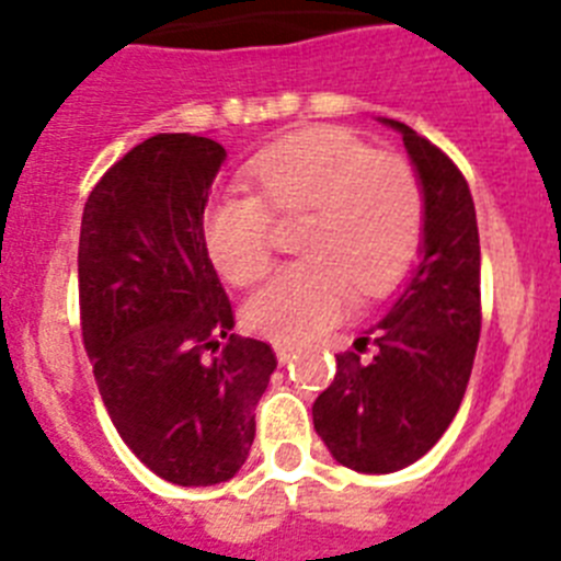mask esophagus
Listing matches in <instances>:
<instances>
[{
    "mask_svg": "<svg viewBox=\"0 0 561 561\" xmlns=\"http://www.w3.org/2000/svg\"><path fill=\"white\" fill-rule=\"evenodd\" d=\"M272 348H275V356H277V362H280V365L291 362V356H295V345H291V342H280V340H277L275 345H272Z\"/></svg>",
    "mask_w": 561,
    "mask_h": 561,
    "instance_id": "34e87169",
    "label": "esophagus"
}]
</instances>
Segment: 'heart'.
Wrapping results in <instances>:
<instances>
[{
	"instance_id": "obj_1",
	"label": "heart",
	"mask_w": 561,
	"mask_h": 561,
	"mask_svg": "<svg viewBox=\"0 0 561 561\" xmlns=\"http://www.w3.org/2000/svg\"><path fill=\"white\" fill-rule=\"evenodd\" d=\"M257 193L227 191L205 213L210 257L232 284H255L272 264L275 217L304 216V261L286 264L247 300L257 334L300 342L345 311L351 289L376 297L404 275L424 230L419 173L345 128H311L261 151Z\"/></svg>"
}]
</instances>
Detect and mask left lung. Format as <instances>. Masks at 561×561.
Masks as SVG:
<instances>
[{
  "label": "left lung",
  "mask_w": 561,
  "mask_h": 561,
  "mask_svg": "<svg viewBox=\"0 0 561 561\" xmlns=\"http://www.w3.org/2000/svg\"><path fill=\"white\" fill-rule=\"evenodd\" d=\"M424 191L421 264L388 314L336 354L334 381L317 396L314 430L336 463L388 474L415 463L447 433L463 401L480 340V236L460 168L399 121ZM368 344L375 356L362 360Z\"/></svg>",
  "instance_id": "left-lung-1"
}]
</instances>
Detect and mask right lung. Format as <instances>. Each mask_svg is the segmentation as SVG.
<instances>
[{
    "mask_svg": "<svg viewBox=\"0 0 561 561\" xmlns=\"http://www.w3.org/2000/svg\"><path fill=\"white\" fill-rule=\"evenodd\" d=\"M227 151L153 134L101 176L81 219L78 300L98 390L126 447L176 485L244 466L255 404L277 368L270 342L232 334L205 244V205Z\"/></svg>",
    "mask_w": 561,
    "mask_h": 561,
    "instance_id": "right-lung-1",
    "label": "right lung"
}]
</instances>
